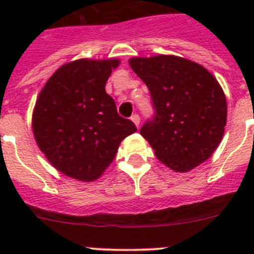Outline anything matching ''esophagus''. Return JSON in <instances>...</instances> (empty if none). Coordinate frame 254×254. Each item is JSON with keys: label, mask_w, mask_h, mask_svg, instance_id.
<instances>
[{"label": "esophagus", "mask_w": 254, "mask_h": 254, "mask_svg": "<svg viewBox=\"0 0 254 254\" xmlns=\"http://www.w3.org/2000/svg\"><path fill=\"white\" fill-rule=\"evenodd\" d=\"M131 121L138 127V125H140V116H138V114H133V116L131 117Z\"/></svg>", "instance_id": "1"}]
</instances>
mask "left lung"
Segmentation results:
<instances>
[{
	"label": "left lung",
	"mask_w": 254,
	"mask_h": 254,
	"mask_svg": "<svg viewBox=\"0 0 254 254\" xmlns=\"http://www.w3.org/2000/svg\"><path fill=\"white\" fill-rule=\"evenodd\" d=\"M129 66L149 87L154 117L140 133L156 158L179 173L207 160L223 138L228 113L216 78L177 56L131 58Z\"/></svg>",
	"instance_id": "1"
}]
</instances>
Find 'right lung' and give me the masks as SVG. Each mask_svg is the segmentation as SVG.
I'll list each match as a JSON object with an SVG mask.
<instances>
[{"label": "right lung", "instance_id": "obj_1", "mask_svg": "<svg viewBox=\"0 0 254 254\" xmlns=\"http://www.w3.org/2000/svg\"><path fill=\"white\" fill-rule=\"evenodd\" d=\"M118 60H77L64 64L40 91L33 112V132L49 163L77 181L98 179L123 138L136 132L117 113L105 84Z\"/></svg>", "mask_w": 254, "mask_h": 254}]
</instances>
